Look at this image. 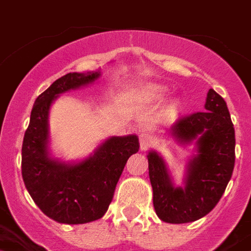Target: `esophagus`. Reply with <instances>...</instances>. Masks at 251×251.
<instances>
[{"label":"esophagus","instance_id":"1","mask_svg":"<svg viewBox=\"0 0 251 251\" xmlns=\"http://www.w3.org/2000/svg\"><path fill=\"white\" fill-rule=\"evenodd\" d=\"M139 143H140V150H146L147 147L150 146L151 143V136L147 132L142 131L139 134Z\"/></svg>","mask_w":251,"mask_h":251}]
</instances>
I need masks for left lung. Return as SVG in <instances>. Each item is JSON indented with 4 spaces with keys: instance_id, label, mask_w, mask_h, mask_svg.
I'll return each instance as SVG.
<instances>
[{
    "instance_id": "8db88e82",
    "label": "left lung",
    "mask_w": 251,
    "mask_h": 251,
    "mask_svg": "<svg viewBox=\"0 0 251 251\" xmlns=\"http://www.w3.org/2000/svg\"><path fill=\"white\" fill-rule=\"evenodd\" d=\"M179 144H195L196 153L185 165L183 187L173 182L168 165L150 151L148 170L153 189V206L161 221L173 225L195 222L219 202L235 168V129L227 103L210 89L205 111L179 119L170 127Z\"/></svg>"
}]
</instances>
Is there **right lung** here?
<instances>
[{
  "label": "right lung",
  "instance_id": "right-lung-1",
  "mask_svg": "<svg viewBox=\"0 0 251 251\" xmlns=\"http://www.w3.org/2000/svg\"><path fill=\"white\" fill-rule=\"evenodd\" d=\"M100 71L68 73L34 101L22 147V175L41 211L59 223L83 225L100 219L113 199L116 184L131 154L139 150L138 136H111L89 157L66 162L50 153L49 113L54 100L67 91L93 83Z\"/></svg>",
  "mask_w": 251,
  "mask_h": 251
}]
</instances>
